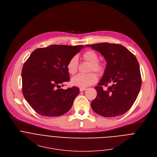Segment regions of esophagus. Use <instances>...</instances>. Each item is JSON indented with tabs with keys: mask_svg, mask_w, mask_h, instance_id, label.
<instances>
[{
	"mask_svg": "<svg viewBox=\"0 0 157 157\" xmlns=\"http://www.w3.org/2000/svg\"><path fill=\"white\" fill-rule=\"evenodd\" d=\"M80 91L81 92H82V91H84V90H86V88H80Z\"/></svg>",
	"mask_w": 157,
	"mask_h": 157,
	"instance_id": "obj_1",
	"label": "esophagus"
}]
</instances>
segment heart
Returning a JSON list of instances; mask_svg holds the SVG:
<instances>
[{"instance_id": "b5f03b06", "label": "heart", "mask_w": 157, "mask_h": 157, "mask_svg": "<svg viewBox=\"0 0 157 157\" xmlns=\"http://www.w3.org/2000/svg\"><path fill=\"white\" fill-rule=\"evenodd\" d=\"M82 59L89 63H90L89 71H94L98 75L103 73L105 68L103 65L98 62V56L95 52L92 50H88L84 52L82 55ZM78 68V59L76 56L72 57L67 63V70L69 74L75 75ZM97 81V76L94 73H90L87 75H78L73 77L71 82L73 86L86 88L89 86L95 84Z\"/></svg>"}]
</instances>
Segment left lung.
<instances>
[{
    "mask_svg": "<svg viewBox=\"0 0 157 157\" xmlns=\"http://www.w3.org/2000/svg\"><path fill=\"white\" fill-rule=\"evenodd\" d=\"M86 46L99 52L107 62L103 76L95 87L97 94L91 102L92 109L105 117L123 115L132 106L141 87L136 57L121 44L103 42ZM110 83L111 86L103 90L102 86Z\"/></svg>",
    "mask_w": 157,
    "mask_h": 157,
    "instance_id": "obj_1",
    "label": "left lung"
}]
</instances>
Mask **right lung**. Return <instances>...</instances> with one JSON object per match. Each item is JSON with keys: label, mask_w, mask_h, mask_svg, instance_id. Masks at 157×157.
<instances>
[{"label": "right lung", "mask_w": 157, "mask_h": 157, "mask_svg": "<svg viewBox=\"0 0 157 157\" xmlns=\"http://www.w3.org/2000/svg\"><path fill=\"white\" fill-rule=\"evenodd\" d=\"M84 47L52 45L34 50L22 68V92L32 109L44 117H59L68 112L79 93L78 87L60 89L70 81L69 60Z\"/></svg>", "instance_id": "obj_1"}]
</instances>
